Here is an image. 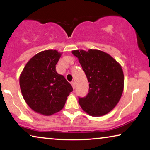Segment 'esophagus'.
Wrapping results in <instances>:
<instances>
[{"mask_svg":"<svg viewBox=\"0 0 150 150\" xmlns=\"http://www.w3.org/2000/svg\"><path fill=\"white\" fill-rule=\"evenodd\" d=\"M71 86H72L73 89H75V83H74V82H71Z\"/></svg>","mask_w":150,"mask_h":150,"instance_id":"1","label":"esophagus"}]
</instances>
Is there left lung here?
Listing matches in <instances>:
<instances>
[{"mask_svg": "<svg viewBox=\"0 0 150 150\" xmlns=\"http://www.w3.org/2000/svg\"><path fill=\"white\" fill-rule=\"evenodd\" d=\"M79 59L89 82V93L79 98V103L92 117L107 114L122 97L124 76L121 65L109 54L97 49L72 50Z\"/></svg>", "mask_w": 150, "mask_h": 150, "instance_id": "1", "label": "left lung"}]
</instances>
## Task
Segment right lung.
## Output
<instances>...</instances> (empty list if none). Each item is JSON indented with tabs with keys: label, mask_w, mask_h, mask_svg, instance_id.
<instances>
[{
	"label": "right lung",
	"mask_w": 150,
	"mask_h": 150,
	"mask_svg": "<svg viewBox=\"0 0 150 150\" xmlns=\"http://www.w3.org/2000/svg\"><path fill=\"white\" fill-rule=\"evenodd\" d=\"M62 52L44 50L26 63L20 76V87L26 103L35 112L45 116L57 113L64 107L72 87L56 71Z\"/></svg>",
	"instance_id": "obj_1"
}]
</instances>
